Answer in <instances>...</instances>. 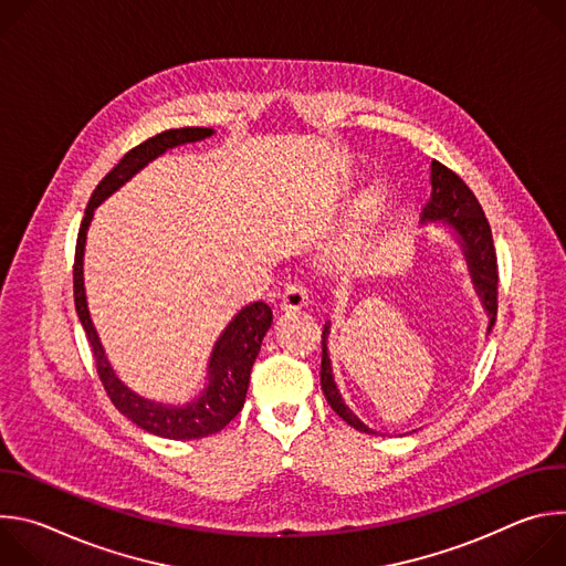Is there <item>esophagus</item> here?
<instances>
[{
    "instance_id": "1",
    "label": "esophagus",
    "mask_w": 566,
    "mask_h": 566,
    "mask_svg": "<svg viewBox=\"0 0 566 566\" xmlns=\"http://www.w3.org/2000/svg\"><path fill=\"white\" fill-rule=\"evenodd\" d=\"M306 300H308V291H306V286L300 284V282H291V284H286L284 291H282V308H284V311L300 308V306L306 304Z\"/></svg>"
}]
</instances>
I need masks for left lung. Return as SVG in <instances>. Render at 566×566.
<instances>
[{
	"mask_svg": "<svg viewBox=\"0 0 566 566\" xmlns=\"http://www.w3.org/2000/svg\"><path fill=\"white\" fill-rule=\"evenodd\" d=\"M430 184H432V192L423 208V221H428V219L443 221L446 226H450L457 232L468 269H470V275H472V284H474L483 306H486V311L491 315V325H489V332H491L495 325V315H497V284H500L497 253H495V244H493L491 223H489L486 214H483L472 190L463 184V179L459 175H454L450 168H446L443 164H439V160H432V166H430ZM327 336H329V322L325 325V332H322V367H319L322 391H325V398L329 400V406L343 421H347L352 428H356L360 432L374 434L345 406V400L334 382L332 363H329V354H327Z\"/></svg>",
	"mask_w": 566,
	"mask_h": 566,
	"instance_id": "obj_1",
	"label": "left lung"
}]
</instances>
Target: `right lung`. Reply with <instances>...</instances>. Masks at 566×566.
Instances as JSON below:
<instances>
[{
  "label": "right lung",
  "instance_id": "obj_1",
  "mask_svg": "<svg viewBox=\"0 0 566 566\" xmlns=\"http://www.w3.org/2000/svg\"><path fill=\"white\" fill-rule=\"evenodd\" d=\"M206 136H212L210 127H181V129H166L140 145L132 147L118 164L105 175V179L96 186L90 206L85 210L83 223L77 230L75 241V260H73V302L80 322H83L87 340L94 352L96 371L101 382L109 396V400L123 412L129 421L143 428L149 434L188 441L201 439L223 430L244 408L249 380L253 363L260 354L262 340L273 322V311L266 302H253L241 308L230 325L223 329L219 340L214 343L210 365H208V387L203 394L190 402L186 408H166L160 402H151L127 389L114 374L98 340V334L92 325L87 297H85V282H83V258H85V239L87 228L94 217V208L103 203L114 190H118L125 181H129L140 168H145L149 160L164 154L170 147L195 143Z\"/></svg>",
  "mask_w": 566,
  "mask_h": 566
}]
</instances>
